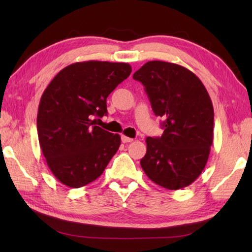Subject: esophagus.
Listing matches in <instances>:
<instances>
[{"mask_svg":"<svg viewBox=\"0 0 252 252\" xmlns=\"http://www.w3.org/2000/svg\"><path fill=\"white\" fill-rule=\"evenodd\" d=\"M121 141H122V143H131V142H133V138L127 137L126 135H122L121 136Z\"/></svg>","mask_w":252,"mask_h":252,"instance_id":"1","label":"esophagus"}]
</instances>
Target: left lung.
<instances>
[{"label": "left lung", "instance_id": "left-lung-1", "mask_svg": "<svg viewBox=\"0 0 252 252\" xmlns=\"http://www.w3.org/2000/svg\"><path fill=\"white\" fill-rule=\"evenodd\" d=\"M142 82L163 133L147 137L144 172L167 189L190 185L208 161L213 141V106L195 73L173 63L153 61L133 74Z\"/></svg>", "mask_w": 252, "mask_h": 252}]
</instances>
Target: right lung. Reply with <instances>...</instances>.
Masks as SVG:
<instances>
[{"label": "right lung", "instance_id": "obj_1", "mask_svg": "<svg viewBox=\"0 0 252 252\" xmlns=\"http://www.w3.org/2000/svg\"><path fill=\"white\" fill-rule=\"evenodd\" d=\"M131 71L126 63H74L42 94L36 118L40 147L63 185L79 189L95 181L119 149L120 135L95 126L93 118L107 115V97Z\"/></svg>", "mask_w": 252, "mask_h": 252}]
</instances>
